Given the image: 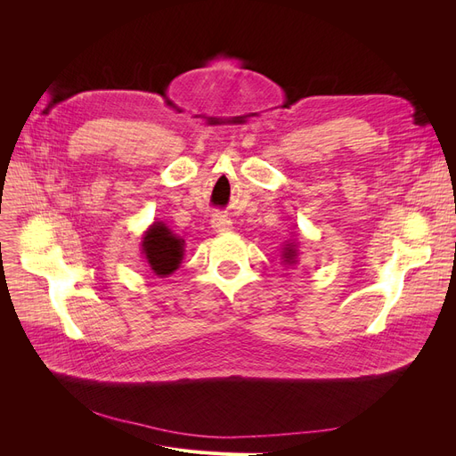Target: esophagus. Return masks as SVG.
<instances>
[{
  "label": "esophagus",
  "instance_id": "1",
  "mask_svg": "<svg viewBox=\"0 0 456 456\" xmlns=\"http://www.w3.org/2000/svg\"><path fill=\"white\" fill-rule=\"evenodd\" d=\"M211 224H213V228L216 232H228V230H232V220L226 215H215L213 220H211Z\"/></svg>",
  "mask_w": 456,
  "mask_h": 456
}]
</instances>
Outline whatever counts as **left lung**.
I'll list each match as a JSON object with an SVG mask.
<instances>
[{
  "label": "left lung",
  "mask_w": 456,
  "mask_h": 456,
  "mask_svg": "<svg viewBox=\"0 0 456 456\" xmlns=\"http://www.w3.org/2000/svg\"><path fill=\"white\" fill-rule=\"evenodd\" d=\"M297 245L295 243H287V247L283 249V262H287V265H297Z\"/></svg>",
  "instance_id": "1"
}]
</instances>
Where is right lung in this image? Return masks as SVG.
<instances>
[{"label":"right lung","instance_id":"obj_1","mask_svg":"<svg viewBox=\"0 0 456 456\" xmlns=\"http://www.w3.org/2000/svg\"><path fill=\"white\" fill-rule=\"evenodd\" d=\"M142 253L150 270L159 278H167L181 266L184 256V240L175 236L163 223H154L142 238Z\"/></svg>","mask_w":456,"mask_h":456}]
</instances>
